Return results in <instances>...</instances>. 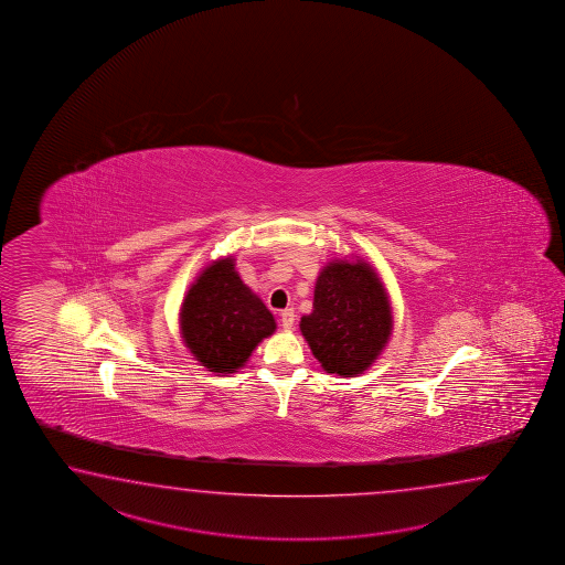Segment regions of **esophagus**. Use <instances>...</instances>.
I'll return each mask as SVG.
<instances>
[{
	"instance_id": "obj_1",
	"label": "esophagus",
	"mask_w": 565,
	"mask_h": 565,
	"mask_svg": "<svg viewBox=\"0 0 565 565\" xmlns=\"http://www.w3.org/2000/svg\"><path fill=\"white\" fill-rule=\"evenodd\" d=\"M295 311L292 309H285V311L280 312V323H282V329H287L290 331L292 327H295Z\"/></svg>"
}]
</instances>
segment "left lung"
Instances as JSON below:
<instances>
[{"mask_svg": "<svg viewBox=\"0 0 565 565\" xmlns=\"http://www.w3.org/2000/svg\"><path fill=\"white\" fill-rule=\"evenodd\" d=\"M392 307L382 280L363 260H333L319 273L311 315L300 333L327 373H363L392 335Z\"/></svg>", "mask_w": 565, "mask_h": 565, "instance_id": "8db88e82", "label": "left lung"}]
</instances>
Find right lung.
I'll return each mask as SVG.
<instances>
[{"label": "right lung", "mask_w": 565, "mask_h": 565, "mask_svg": "<svg viewBox=\"0 0 565 565\" xmlns=\"http://www.w3.org/2000/svg\"><path fill=\"white\" fill-rule=\"evenodd\" d=\"M185 348L207 372L236 373L277 323L265 302L242 282L234 258L205 266L180 312Z\"/></svg>", "instance_id": "obj_1"}]
</instances>
